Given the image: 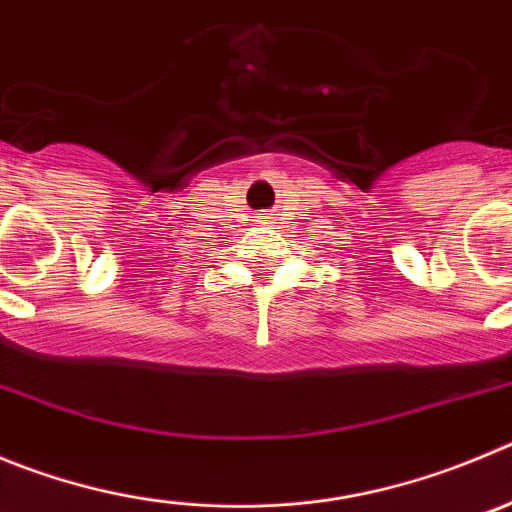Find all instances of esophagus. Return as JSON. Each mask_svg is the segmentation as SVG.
I'll use <instances>...</instances> for the list:
<instances>
[{
	"label": "esophagus",
	"instance_id": "1",
	"mask_svg": "<svg viewBox=\"0 0 512 512\" xmlns=\"http://www.w3.org/2000/svg\"><path fill=\"white\" fill-rule=\"evenodd\" d=\"M262 219H270V217H262Z\"/></svg>",
	"mask_w": 512,
	"mask_h": 512
}]
</instances>
